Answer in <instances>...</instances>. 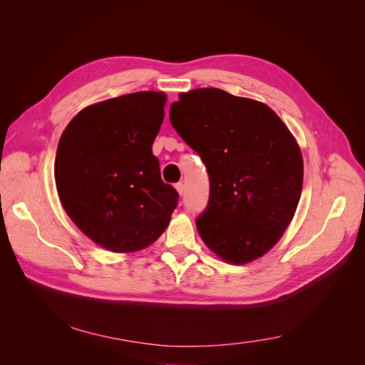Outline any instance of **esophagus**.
Here are the masks:
<instances>
[{
  "mask_svg": "<svg viewBox=\"0 0 365 365\" xmlns=\"http://www.w3.org/2000/svg\"><path fill=\"white\" fill-rule=\"evenodd\" d=\"M176 190L179 192V195H182V194H183V183H182V182L176 183Z\"/></svg>",
  "mask_w": 365,
  "mask_h": 365,
  "instance_id": "34e87169",
  "label": "esophagus"
}]
</instances>
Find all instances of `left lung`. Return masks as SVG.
<instances>
[{
	"instance_id": "left-lung-1",
	"label": "left lung",
	"mask_w": 365,
	"mask_h": 365,
	"mask_svg": "<svg viewBox=\"0 0 365 365\" xmlns=\"http://www.w3.org/2000/svg\"><path fill=\"white\" fill-rule=\"evenodd\" d=\"M171 125L205 164L210 198L197 229L229 263L262 257L290 225L302 194L299 145L262 102L220 88L180 93Z\"/></svg>"
}]
</instances>
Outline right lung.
<instances>
[{
  "mask_svg": "<svg viewBox=\"0 0 365 365\" xmlns=\"http://www.w3.org/2000/svg\"><path fill=\"white\" fill-rule=\"evenodd\" d=\"M167 98L138 91L76 113L57 146L54 179L72 222L115 253L155 242L170 223L179 194L161 179L152 153Z\"/></svg>",
  "mask_w": 365,
  "mask_h": 365,
  "instance_id": "obj_1",
  "label": "right lung"
}]
</instances>
